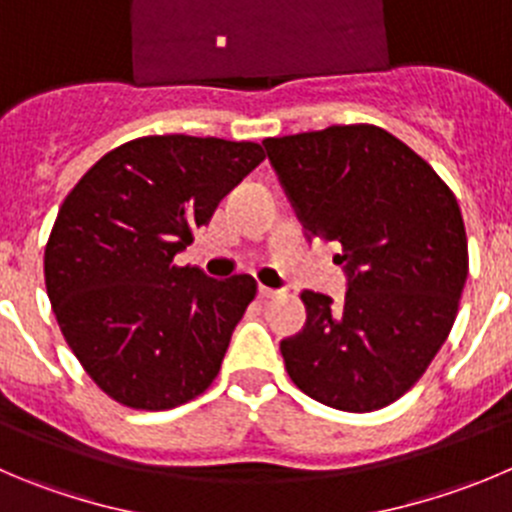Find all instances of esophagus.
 <instances>
[{
	"instance_id": "34e87169",
	"label": "esophagus",
	"mask_w": 512,
	"mask_h": 512,
	"mask_svg": "<svg viewBox=\"0 0 512 512\" xmlns=\"http://www.w3.org/2000/svg\"><path fill=\"white\" fill-rule=\"evenodd\" d=\"M283 290H275V288H267V285H260V298H278Z\"/></svg>"
}]
</instances>
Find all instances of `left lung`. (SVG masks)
I'll use <instances>...</instances> for the list:
<instances>
[{
    "instance_id": "8db88e82",
    "label": "left lung",
    "mask_w": 512,
    "mask_h": 512,
    "mask_svg": "<svg viewBox=\"0 0 512 512\" xmlns=\"http://www.w3.org/2000/svg\"><path fill=\"white\" fill-rule=\"evenodd\" d=\"M308 237L338 242L343 303L303 290L308 321L280 341L310 399L376 412L407 394L452 331L467 280L460 204L437 171L369 123L262 141Z\"/></svg>"
}]
</instances>
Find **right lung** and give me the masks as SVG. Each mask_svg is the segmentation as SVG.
Wrapping results in <instances>:
<instances>
[{
    "instance_id": "right-lung-1",
    "label": "right lung",
    "mask_w": 512,
    "mask_h": 512,
    "mask_svg": "<svg viewBox=\"0 0 512 512\" xmlns=\"http://www.w3.org/2000/svg\"><path fill=\"white\" fill-rule=\"evenodd\" d=\"M262 159L252 141L143 136L108 151L62 202L47 298L83 369L123 407L174 409L217 379L257 283L174 257Z\"/></svg>"
}]
</instances>
